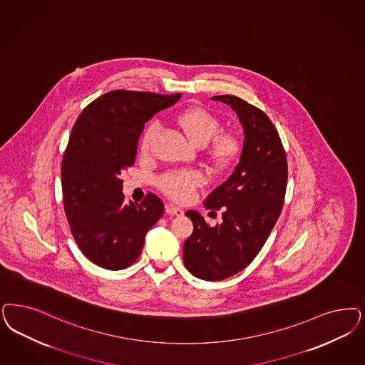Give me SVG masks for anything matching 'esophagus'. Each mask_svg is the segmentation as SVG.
Listing matches in <instances>:
<instances>
[{"label": "esophagus", "instance_id": "34e87169", "mask_svg": "<svg viewBox=\"0 0 365 365\" xmlns=\"http://www.w3.org/2000/svg\"><path fill=\"white\" fill-rule=\"evenodd\" d=\"M165 213L170 215H182L183 210L180 207H176L174 205H167L165 206Z\"/></svg>", "mask_w": 365, "mask_h": 365}]
</instances>
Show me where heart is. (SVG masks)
I'll use <instances>...</instances> for the list:
<instances>
[{
	"mask_svg": "<svg viewBox=\"0 0 365 365\" xmlns=\"http://www.w3.org/2000/svg\"><path fill=\"white\" fill-rule=\"evenodd\" d=\"M176 124L197 145H203L205 156L215 170H227L237 162L242 152V138L237 133L220 130L221 121L210 110L192 106L182 110L175 117ZM159 133V124L145 126L140 138V152L148 155ZM205 178L200 170L168 171L158 178L156 185L168 198L186 202L192 198L195 190L201 187Z\"/></svg>",
	"mask_w": 365,
	"mask_h": 365,
	"instance_id": "b5f03b06",
	"label": "heart"
}]
</instances>
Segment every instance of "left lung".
Segmentation results:
<instances>
[{
    "label": "left lung",
    "instance_id": "left-lung-1",
    "mask_svg": "<svg viewBox=\"0 0 365 365\" xmlns=\"http://www.w3.org/2000/svg\"><path fill=\"white\" fill-rule=\"evenodd\" d=\"M213 100L233 108L245 140L233 174L205 202L222 212V224L210 227L198 212H186L194 230L183 245V263L190 274L210 282L236 275L262 251L282 213L289 178L286 151L268 115L235 96Z\"/></svg>",
    "mask_w": 365,
    "mask_h": 365
}]
</instances>
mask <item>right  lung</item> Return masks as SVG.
<instances>
[{
	"mask_svg": "<svg viewBox=\"0 0 365 365\" xmlns=\"http://www.w3.org/2000/svg\"><path fill=\"white\" fill-rule=\"evenodd\" d=\"M179 98V93L115 90L79 114L61 173L64 213L91 263L112 271L133 264L147 232L163 215V202L152 192L126 205L121 174L135 164L144 124Z\"/></svg>",
	"mask_w": 365,
	"mask_h": 365,
	"instance_id": "add662e5",
	"label": "right lung"
}]
</instances>
